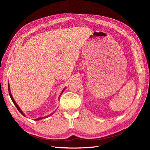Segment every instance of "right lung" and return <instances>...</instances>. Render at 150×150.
<instances>
[{"label": "right lung", "instance_id": "1", "mask_svg": "<svg viewBox=\"0 0 150 150\" xmlns=\"http://www.w3.org/2000/svg\"><path fill=\"white\" fill-rule=\"evenodd\" d=\"M8 93H9V95H10V97H11V99H12V102H13V104H14V105L16 106V108H17V110H18V111H19L21 113V114L22 115H23V116H25V115L24 114V113H23V112H22V111H21V109H20V108L19 107V106H18L17 105V103H16V101H15V100H14V99H13V97H12V94H11V89H10V86H9V84H8ZM64 89H65V88L64 89H63L62 91V92H61V94L63 93V91H64ZM53 114V113H52V114L51 115H50L49 116H51V115H52ZM46 116V117H48V116ZM42 118H44V117H42ZM42 119V117H39V118H38V119H35V120H41Z\"/></svg>", "mask_w": 150, "mask_h": 150}]
</instances>
